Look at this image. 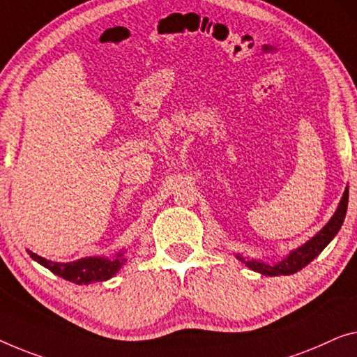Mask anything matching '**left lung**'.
Masks as SVG:
<instances>
[{
	"label": "left lung",
	"mask_w": 357,
	"mask_h": 357,
	"mask_svg": "<svg viewBox=\"0 0 357 357\" xmlns=\"http://www.w3.org/2000/svg\"><path fill=\"white\" fill-rule=\"evenodd\" d=\"M348 194L349 189L347 188L343 192L342 200H340V204L337 206V211L333 213V216L328 220L327 225L324 226L316 236H312L310 241L305 242L298 248L291 250V252L287 255L284 259H280V261L264 263L261 259L242 257L241 253H236V258L238 261L245 264L247 268L255 271V273L271 275V278H273V275H290L298 273V271H301L305 266L310 264L316 257H319V253L333 241V237L337 236L340 229H342V225L348 210Z\"/></svg>",
	"instance_id": "1"
}]
</instances>
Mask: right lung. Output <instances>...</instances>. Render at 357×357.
Masks as SVG:
<instances>
[{
    "mask_svg": "<svg viewBox=\"0 0 357 357\" xmlns=\"http://www.w3.org/2000/svg\"><path fill=\"white\" fill-rule=\"evenodd\" d=\"M26 252H29L30 258L33 259V261L45 266V268L50 269L52 274L59 275V278L68 282H73V284L77 285H89L93 284V282L109 280L110 278H114L126 263V258L123 257V252H121V250L114 258L86 257L68 263L50 261V259L43 258L40 255L30 252V250H26Z\"/></svg>",
    "mask_w": 357,
    "mask_h": 357,
    "instance_id": "1",
    "label": "right lung"
}]
</instances>
